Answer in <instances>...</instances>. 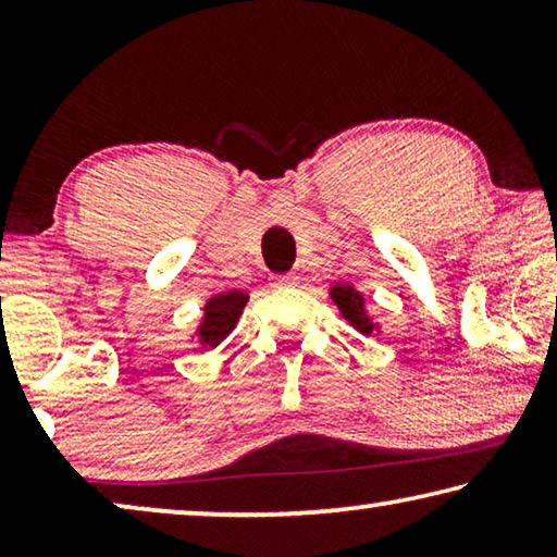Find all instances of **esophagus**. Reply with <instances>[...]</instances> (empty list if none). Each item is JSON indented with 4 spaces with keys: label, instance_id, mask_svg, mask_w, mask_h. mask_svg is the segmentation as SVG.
Instances as JSON below:
<instances>
[{
    "label": "esophagus",
    "instance_id": "1",
    "mask_svg": "<svg viewBox=\"0 0 557 557\" xmlns=\"http://www.w3.org/2000/svg\"><path fill=\"white\" fill-rule=\"evenodd\" d=\"M299 285V277L297 275H282L275 277V287L277 289H289V287H297Z\"/></svg>",
    "mask_w": 557,
    "mask_h": 557
}]
</instances>
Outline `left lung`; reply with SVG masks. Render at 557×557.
<instances>
[{"label":"left lung","instance_id":"obj_1","mask_svg":"<svg viewBox=\"0 0 557 557\" xmlns=\"http://www.w3.org/2000/svg\"><path fill=\"white\" fill-rule=\"evenodd\" d=\"M329 297H332L338 312H342V317L356 329V332H361L366 336L381 334L379 319L369 314V309H366V297L351 285V282L332 285L329 287Z\"/></svg>","mask_w":557,"mask_h":557}]
</instances>
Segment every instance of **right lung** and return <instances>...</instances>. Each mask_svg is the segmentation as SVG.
<instances>
[{
  "instance_id": "1",
  "label": "right lung",
  "mask_w": 557,
  "mask_h": 557,
  "mask_svg": "<svg viewBox=\"0 0 557 557\" xmlns=\"http://www.w3.org/2000/svg\"><path fill=\"white\" fill-rule=\"evenodd\" d=\"M245 305H248V292H221V295H213L206 299L203 305V317L196 329V338H199L201 348H215L225 336H228L238 319L243 314Z\"/></svg>"
}]
</instances>
